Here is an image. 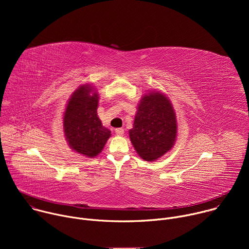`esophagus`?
Returning a JSON list of instances; mask_svg holds the SVG:
<instances>
[{"label": "esophagus", "instance_id": "1", "mask_svg": "<svg viewBox=\"0 0 249 249\" xmlns=\"http://www.w3.org/2000/svg\"><path fill=\"white\" fill-rule=\"evenodd\" d=\"M115 133H116L118 136H123V134H124V129H123V128H117V129H115Z\"/></svg>", "mask_w": 249, "mask_h": 249}]
</instances>
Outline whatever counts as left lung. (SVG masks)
<instances>
[{
    "label": "left lung",
    "instance_id": "1",
    "mask_svg": "<svg viewBox=\"0 0 249 249\" xmlns=\"http://www.w3.org/2000/svg\"><path fill=\"white\" fill-rule=\"evenodd\" d=\"M176 133V116L170 100L159 91L142 96L129 131L137 154L147 161L160 159L173 147Z\"/></svg>",
    "mask_w": 249,
    "mask_h": 249
}]
</instances>
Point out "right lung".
Returning <instances> with one entry per match:
<instances>
[{
    "label": "right lung",
    "mask_w": 249,
    "mask_h": 249,
    "mask_svg": "<svg viewBox=\"0 0 249 249\" xmlns=\"http://www.w3.org/2000/svg\"><path fill=\"white\" fill-rule=\"evenodd\" d=\"M89 85L81 86L66 106L63 127L70 147L88 158L96 157L110 137L97 116L98 94Z\"/></svg>",
    "instance_id": "obj_1"
}]
</instances>
